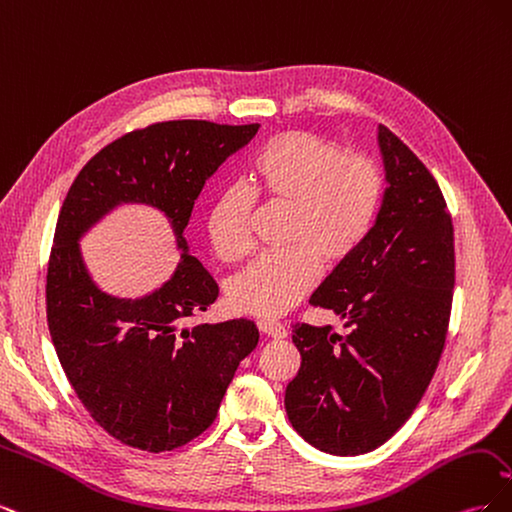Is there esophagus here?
<instances>
[{
	"mask_svg": "<svg viewBox=\"0 0 512 512\" xmlns=\"http://www.w3.org/2000/svg\"><path fill=\"white\" fill-rule=\"evenodd\" d=\"M258 329L265 333V335H269V337H273V339H284L286 335H288V329L284 327L282 322H275V320H258Z\"/></svg>",
	"mask_w": 512,
	"mask_h": 512,
	"instance_id": "1",
	"label": "esophagus"
}]
</instances>
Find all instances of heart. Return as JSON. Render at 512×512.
<instances>
[{"label":"heart","instance_id":"b5f03b06","mask_svg":"<svg viewBox=\"0 0 512 512\" xmlns=\"http://www.w3.org/2000/svg\"><path fill=\"white\" fill-rule=\"evenodd\" d=\"M247 190L269 207L290 209L284 243L265 254L230 284V301L245 314L282 316L318 282L322 262H346L374 226L382 200L378 164L361 153L309 132H284L260 149ZM254 199L228 190L207 213V237L226 262L254 250Z\"/></svg>","mask_w":512,"mask_h":512}]
</instances>
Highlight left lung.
I'll list each match as a JSON object with an SVG mask.
<instances>
[{
  "instance_id": "obj_1",
  "label": "left lung",
  "mask_w": 512,
  "mask_h": 512,
  "mask_svg": "<svg viewBox=\"0 0 512 512\" xmlns=\"http://www.w3.org/2000/svg\"><path fill=\"white\" fill-rule=\"evenodd\" d=\"M389 188L374 228L309 303L344 318L348 335L294 324L301 369L286 386L299 436L331 455L374 451L404 425L436 374L455 288L453 220L440 185L378 128Z\"/></svg>"
}]
</instances>
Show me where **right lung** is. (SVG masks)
Here are the masks:
<instances>
[{"mask_svg":"<svg viewBox=\"0 0 512 512\" xmlns=\"http://www.w3.org/2000/svg\"><path fill=\"white\" fill-rule=\"evenodd\" d=\"M258 128L181 119L128 132L83 166L61 205L46 273L53 346L91 418L132 448L166 453L198 438L258 344L247 318L185 324L218 299V284L183 237L207 179ZM128 202L162 210L182 250L171 280L138 300L98 289L78 243L106 212Z\"/></svg>","mask_w":512,"mask_h":512,"instance_id":"obj_1","label":"right lung"}]
</instances>
